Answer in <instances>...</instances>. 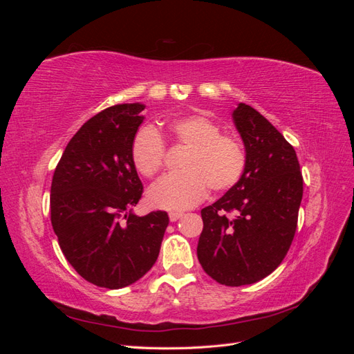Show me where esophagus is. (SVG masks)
<instances>
[{"instance_id": "obj_1", "label": "esophagus", "mask_w": 354, "mask_h": 354, "mask_svg": "<svg viewBox=\"0 0 354 354\" xmlns=\"http://www.w3.org/2000/svg\"><path fill=\"white\" fill-rule=\"evenodd\" d=\"M181 217H183V212H178V211L169 212V220H171V221H177V220L181 218Z\"/></svg>"}]
</instances>
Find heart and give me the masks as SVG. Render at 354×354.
<instances>
[{
	"label": "heart",
	"mask_w": 354,
	"mask_h": 354,
	"mask_svg": "<svg viewBox=\"0 0 354 354\" xmlns=\"http://www.w3.org/2000/svg\"><path fill=\"white\" fill-rule=\"evenodd\" d=\"M169 136L187 151L180 159L183 171L171 173L149 190V202L156 208L186 209L205 198L208 187L223 192L239 181L245 169V151L238 138L221 134V127L202 113L174 118L167 122ZM131 160L145 177L159 173L165 159L162 137L152 125L136 131Z\"/></svg>",
	"instance_id": "b5f03b06"
}]
</instances>
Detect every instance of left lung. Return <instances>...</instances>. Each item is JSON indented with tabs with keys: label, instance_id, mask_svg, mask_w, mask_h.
<instances>
[{
	"label": "left lung",
	"instance_id": "8db88e82",
	"mask_svg": "<svg viewBox=\"0 0 354 354\" xmlns=\"http://www.w3.org/2000/svg\"><path fill=\"white\" fill-rule=\"evenodd\" d=\"M245 169L224 196L201 211L198 260L226 286L255 283L282 263L294 239L303 176L294 147L251 106L232 113Z\"/></svg>",
	"mask_w": 354,
	"mask_h": 354
}]
</instances>
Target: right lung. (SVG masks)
Instances as JSON below:
<instances>
[{
  "label": "right lung",
  "instance_id": "1",
  "mask_svg": "<svg viewBox=\"0 0 354 354\" xmlns=\"http://www.w3.org/2000/svg\"><path fill=\"white\" fill-rule=\"evenodd\" d=\"M145 108L124 103L94 115L71 138L51 181V226L63 255L85 281L109 289L152 269L169 221L165 211H133L143 186L130 149Z\"/></svg>",
  "mask_w": 354,
  "mask_h": 354
}]
</instances>
